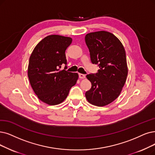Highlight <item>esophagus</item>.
<instances>
[{
	"label": "esophagus",
	"mask_w": 155,
	"mask_h": 155,
	"mask_svg": "<svg viewBox=\"0 0 155 155\" xmlns=\"http://www.w3.org/2000/svg\"><path fill=\"white\" fill-rule=\"evenodd\" d=\"M79 78L80 79H84L86 78V76L83 74H79Z\"/></svg>",
	"instance_id": "1"
}]
</instances>
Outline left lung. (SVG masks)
Here are the masks:
<instances>
[{
  "label": "left lung",
  "instance_id": "obj_1",
  "mask_svg": "<svg viewBox=\"0 0 155 155\" xmlns=\"http://www.w3.org/2000/svg\"><path fill=\"white\" fill-rule=\"evenodd\" d=\"M85 42L93 64H98L96 74L86 75L91 83L85 93L88 102L96 106H105L120 95L128 74L125 48L116 37L106 31L87 34Z\"/></svg>",
  "mask_w": 155,
  "mask_h": 155
}]
</instances>
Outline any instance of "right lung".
Returning a JSON list of instances; mask_svg holds the SVG:
<instances>
[{
	"label": "right lung",
	"mask_w": 155,
	"mask_h": 155,
	"mask_svg": "<svg viewBox=\"0 0 155 155\" xmlns=\"http://www.w3.org/2000/svg\"><path fill=\"white\" fill-rule=\"evenodd\" d=\"M72 41L69 37L48 35L37 45L30 57V85L40 100L48 105L62 102L79 78L78 73L60 70L63 64L67 65L65 53Z\"/></svg>",
	"instance_id": "right-lung-1"
}]
</instances>
